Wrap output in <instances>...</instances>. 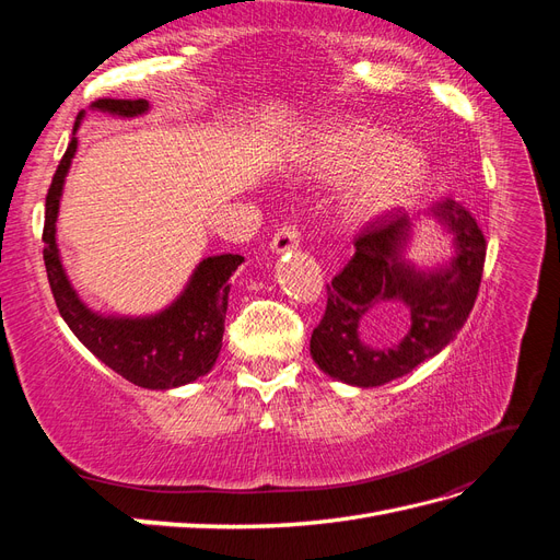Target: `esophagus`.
I'll list each match as a JSON object with an SVG mask.
<instances>
[{"label":"esophagus","mask_w":560,"mask_h":560,"mask_svg":"<svg viewBox=\"0 0 560 560\" xmlns=\"http://www.w3.org/2000/svg\"><path fill=\"white\" fill-rule=\"evenodd\" d=\"M299 243H301V233H299V229H296L294 224H282V226L276 231L273 241H270V249L278 252V254H282V252L296 249V247H299Z\"/></svg>","instance_id":"obj_1"}]
</instances>
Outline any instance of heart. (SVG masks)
Here are the masks:
<instances>
[{"mask_svg": "<svg viewBox=\"0 0 560 560\" xmlns=\"http://www.w3.org/2000/svg\"><path fill=\"white\" fill-rule=\"evenodd\" d=\"M299 171L315 179L348 177L343 217L366 224L409 202L428 177V156L413 140L364 124H325L303 144Z\"/></svg>", "mask_w": 560, "mask_h": 560, "instance_id": "b5f03b06", "label": "heart"}]
</instances>
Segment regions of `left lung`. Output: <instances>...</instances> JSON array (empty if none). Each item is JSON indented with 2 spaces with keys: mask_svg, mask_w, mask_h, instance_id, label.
<instances>
[{
  "mask_svg": "<svg viewBox=\"0 0 560 560\" xmlns=\"http://www.w3.org/2000/svg\"><path fill=\"white\" fill-rule=\"evenodd\" d=\"M453 235V259L420 270L404 259L413 222L404 210L383 214L354 238V254L327 284V311L311 336L315 364L336 381L376 387L413 371L442 352L467 322L479 294L486 238L477 219L453 198L422 212ZM410 325L399 342L371 347L361 325L384 330L402 315Z\"/></svg>",
  "mask_w": 560,
  "mask_h": 560,
  "instance_id": "1",
  "label": "left lung"
}]
</instances>
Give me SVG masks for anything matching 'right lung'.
Wrapping results in <instances>:
<instances>
[{"label": "right lung", "instance_id": "1", "mask_svg": "<svg viewBox=\"0 0 560 560\" xmlns=\"http://www.w3.org/2000/svg\"><path fill=\"white\" fill-rule=\"evenodd\" d=\"M91 109L116 116H140L147 100H95ZM83 112H79L74 132ZM77 154V138L67 144L58 171L46 194L44 264L56 306L79 341L118 376L147 389H173L206 376L222 350L224 317L229 306V278L245 259L241 254H217L202 259L184 292L156 315L116 317L91 311L67 278L56 243V222L62 184Z\"/></svg>", "mask_w": 560, "mask_h": 560}]
</instances>
